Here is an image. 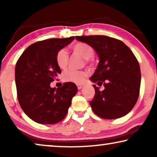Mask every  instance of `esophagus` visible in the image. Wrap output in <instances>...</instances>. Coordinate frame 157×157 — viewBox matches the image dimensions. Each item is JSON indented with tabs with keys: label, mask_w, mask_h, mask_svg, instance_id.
<instances>
[{
	"label": "esophagus",
	"mask_w": 157,
	"mask_h": 157,
	"mask_svg": "<svg viewBox=\"0 0 157 157\" xmlns=\"http://www.w3.org/2000/svg\"><path fill=\"white\" fill-rule=\"evenodd\" d=\"M83 87V85H81V84H79V85H77V88H78V90L81 89H82Z\"/></svg>",
	"instance_id": "34e87169"
}]
</instances>
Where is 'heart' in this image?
Listing matches in <instances>:
<instances>
[{
  "mask_svg": "<svg viewBox=\"0 0 157 157\" xmlns=\"http://www.w3.org/2000/svg\"><path fill=\"white\" fill-rule=\"evenodd\" d=\"M73 51L77 54L81 56L86 61L92 59L94 56V50L91 46L86 44H77L73 46ZM56 64L61 69H65L68 65V54L65 49H61L57 53L56 56ZM87 74L81 71L69 70L63 74V80L66 82H71L80 84L85 81Z\"/></svg>",
  "mask_w": 157,
  "mask_h": 157,
  "instance_id": "1",
  "label": "heart"
}]
</instances>
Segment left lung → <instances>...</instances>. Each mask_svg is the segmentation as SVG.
<instances>
[{
    "mask_svg": "<svg viewBox=\"0 0 157 157\" xmlns=\"http://www.w3.org/2000/svg\"><path fill=\"white\" fill-rule=\"evenodd\" d=\"M76 39L91 46L99 59L90 78L98 86L93 85L92 110L103 119L124 117L134 108L139 95L141 71L136 58L124 42L109 36H76ZM102 85L105 89L101 91Z\"/></svg>",
    "mask_w": 157,
    "mask_h": 157,
    "instance_id": "obj_1",
    "label": "left lung"
}]
</instances>
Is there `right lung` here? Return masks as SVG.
I'll return each mask as SVG.
<instances>
[{
  "label": "right lung",
  "instance_id": "obj_1",
  "mask_svg": "<svg viewBox=\"0 0 157 157\" xmlns=\"http://www.w3.org/2000/svg\"><path fill=\"white\" fill-rule=\"evenodd\" d=\"M74 36L34 43L23 51L15 68L17 96L21 109L36 123L53 124L63 120L78 91L74 83L51 88L61 73L56 56L71 44Z\"/></svg>",
  "mask_w": 157,
  "mask_h": 157
}]
</instances>
